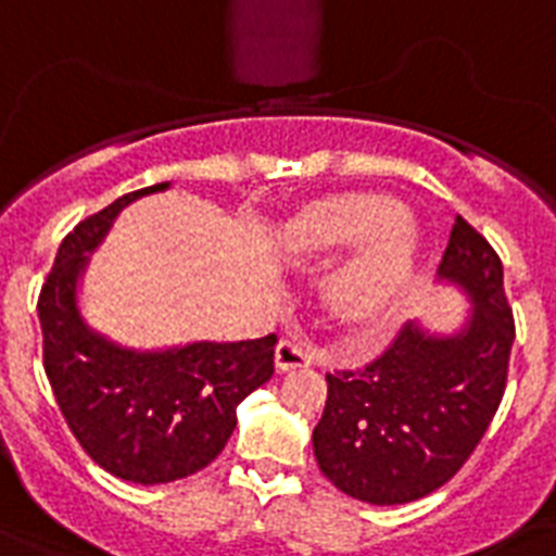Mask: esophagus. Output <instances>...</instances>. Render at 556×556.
<instances>
[{
	"label": "esophagus",
	"instance_id": "esophagus-1",
	"mask_svg": "<svg viewBox=\"0 0 556 556\" xmlns=\"http://www.w3.org/2000/svg\"><path fill=\"white\" fill-rule=\"evenodd\" d=\"M314 361V349L308 343H300V340H279L277 352H274V364H277V371H291L300 369V366H312Z\"/></svg>",
	"mask_w": 556,
	"mask_h": 556
}]
</instances>
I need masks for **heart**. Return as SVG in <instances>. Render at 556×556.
<instances>
[{
    "label": "heart",
    "instance_id": "obj_1",
    "mask_svg": "<svg viewBox=\"0 0 556 556\" xmlns=\"http://www.w3.org/2000/svg\"><path fill=\"white\" fill-rule=\"evenodd\" d=\"M362 248L331 277L326 300L346 326H378L415 268V233L401 204L371 192H343L308 204L288 225L286 248L300 262Z\"/></svg>",
    "mask_w": 556,
    "mask_h": 556
}]
</instances>
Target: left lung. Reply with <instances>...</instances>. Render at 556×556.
Here are the masks:
<instances>
[{
    "label": "left lung",
    "mask_w": 556,
    "mask_h": 556,
    "mask_svg": "<svg viewBox=\"0 0 556 556\" xmlns=\"http://www.w3.org/2000/svg\"><path fill=\"white\" fill-rule=\"evenodd\" d=\"M439 279L470 300L473 312L462 329L435 334L406 323L369 366L326 375L314 456L323 476L352 500L404 505L439 491L470 458L502 404L514 314L500 256L462 216Z\"/></svg>",
    "instance_id": "obj_1"
}]
</instances>
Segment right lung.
<instances>
[{"label": "right lung", "mask_w": 556, "mask_h": 556, "mask_svg": "<svg viewBox=\"0 0 556 556\" xmlns=\"http://www.w3.org/2000/svg\"><path fill=\"white\" fill-rule=\"evenodd\" d=\"M169 181L126 192L83 218L39 291L42 361L80 447L117 479L164 484L199 473L233 435L236 406L274 375L277 334L138 352L83 320L77 286L117 213Z\"/></svg>", "instance_id": "obj_1"}]
</instances>
